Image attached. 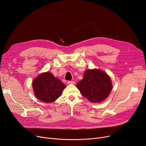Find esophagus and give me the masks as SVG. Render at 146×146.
<instances>
[{"label":"esophagus","instance_id":"esophagus-1","mask_svg":"<svg viewBox=\"0 0 146 146\" xmlns=\"http://www.w3.org/2000/svg\"><path fill=\"white\" fill-rule=\"evenodd\" d=\"M67 84H68V85H71V84L74 85V84H75V82L74 81H68Z\"/></svg>","mask_w":146,"mask_h":146}]
</instances>
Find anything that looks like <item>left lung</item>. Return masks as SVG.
Returning <instances> with one entry per match:
<instances>
[{
    "label": "left lung",
    "mask_w": 146,
    "mask_h": 146,
    "mask_svg": "<svg viewBox=\"0 0 146 146\" xmlns=\"http://www.w3.org/2000/svg\"><path fill=\"white\" fill-rule=\"evenodd\" d=\"M82 95L92 103H100L111 91L109 76L98 69H89L84 72V78L76 84Z\"/></svg>",
    "instance_id": "left-lung-1"
}]
</instances>
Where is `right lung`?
<instances>
[{
  "mask_svg": "<svg viewBox=\"0 0 146 146\" xmlns=\"http://www.w3.org/2000/svg\"><path fill=\"white\" fill-rule=\"evenodd\" d=\"M36 98L42 102L52 103L60 97L66 86L58 78L49 72L42 73L32 83Z\"/></svg>",
  "mask_w": 146,
  "mask_h": 146,
  "instance_id": "add662e5",
  "label": "right lung"
}]
</instances>
